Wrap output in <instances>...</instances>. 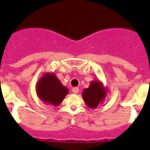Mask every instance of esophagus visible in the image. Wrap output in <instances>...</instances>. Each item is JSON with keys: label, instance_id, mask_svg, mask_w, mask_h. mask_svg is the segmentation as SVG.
Returning <instances> with one entry per match:
<instances>
[{"label": "esophagus", "instance_id": "1", "mask_svg": "<svg viewBox=\"0 0 150 150\" xmlns=\"http://www.w3.org/2000/svg\"><path fill=\"white\" fill-rule=\"evenodd\" d=\"M72 93H75V94H77V93L79 92V89H78V88L75 87V88H72Z\"/></svg>", "mask_w": 150, "mask_h": 150}]
</instances>
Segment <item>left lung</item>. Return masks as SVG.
Here are the masks:
<instances>
[{"label":"left lung","instance_id":"obj_1","mask_svg":"<svg viewBox=\"0 0 150 150\" xmlns=\"http://www.w3.org/2000/svg\"><path fill=\"white\" fill-rule=\"evenodd\" d=\"M107 88L99 81H93L90 83L88 88L82 92L83 99L86 105L91 109H95L99 104L104 102L107 96Z\"/></svg>","mask_w":150,"mask_h":150}]
</instances>
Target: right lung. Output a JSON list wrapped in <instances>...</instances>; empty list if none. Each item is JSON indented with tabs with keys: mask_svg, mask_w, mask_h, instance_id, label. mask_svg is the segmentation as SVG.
<instances>
[{
	"mask_svg": "<svg viewBox=\"0 0 150 150\" xmlns=\"http://www.w3.org/2000/svg\"><path fill=\"white\" fill-rule=\"evenodd\" d=\"M35 90L40 100L54 107L59 105L69 93L54 72H46L36 83Z\"/></svg>",
	"mask_w": 150,
	"mask_h": 150,
	"instance_id": "right-lung-1",
	"label": "right lung"
}]
</instances>
